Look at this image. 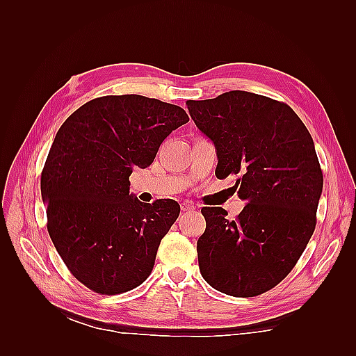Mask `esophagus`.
Segmentation results:
<instances>
[{
	"label": "esophagus",
	"mask_w": 356,
	"mask_h": 356,
	"mask_svg": "<svg viewBox=\"0 0 356 356\" xmlns=\"http://www.w3.org/2000/svg\"><path fill=\"white\" fill-rule=\"evenodd\" d=\"M195 204L190 203V202H182L181 203V211L182 212H187V211H195Z\"/></svg>",
	"instance_id": "esophagus-1"
}]
</instances>
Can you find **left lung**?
Instances as JSON below:
<instances>
[{
  "instance_id": "obj_1",
  "label": "left lung",
  "mask_w": 356,
  "mask_h": 356,
  "mask_svg": "<svg viewBox=\"0 0 356 356\" xmlns=\"http://www.w3.org/2000/svg\"><path fill=\"white\" fill-rule=\"evenodd\" d=\"M196 126L215 145V177H236L245 200L227 218L202 208L207 229L197 241L204 281L233 297H255L293 270L316 225L324 177L305 123L289 105L243 90L187 101Z\"/></svg>"
}]
</instances>
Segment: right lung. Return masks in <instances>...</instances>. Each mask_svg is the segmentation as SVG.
<instances>
[{
    "label": "right lung",
    "instance_id": "right-lung-1",
    "mask_svg": "<svg viewBox=\"0 0 356 356\" xmlns=\"http://www.w3.org/2000/svg\"><path fill=\"white\" fill-rule=\"evenodd\" d=\"M187 122L178 105L110 95L81 105L58 131L41 172L47 230L71 275L95 293H126L152 273L179 204L134 199L129 177Z\"/></svg>",
    "mask_w": 356,
    "mask_h": 356
}]
</instances>
